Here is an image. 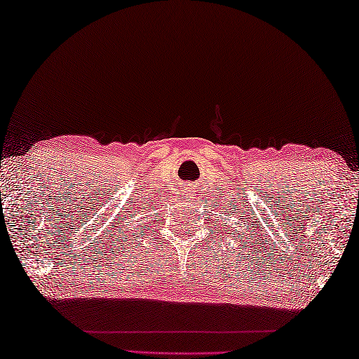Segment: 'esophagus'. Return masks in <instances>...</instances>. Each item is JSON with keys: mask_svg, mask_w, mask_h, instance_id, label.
Instances as JSON below:
<instances>
[{"mask_svg": "<svg viewBox=\"0 0 359 359\" xmlns=\"http://www.w3.org/2000/svg\"><path fill=\"white\" fill-rule=\"evenodd\" d=\"M187 191H189V189H187Z\"/></svg>", "mask_w": 359, "mask_h": 359, "instance_id": "esophagus-1", "label": "esophagus"}]
</instances>
